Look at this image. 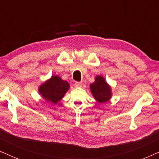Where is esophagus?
I'll return each instance as SVG.
<instances>
[{"label": "esophagus", "instance_id": "34e87169", "mask_svg": "<svg viewBox=\"0 0 159 159\" xmlns=\"http://www.w3.org/2000/svg\"><path fill=\"white\" fill-rule=\"evenodd\" d=\"M75 87H77V88H80V87H82V83L81 82H76L75 83Z\"/></svg>", "mask_w": 159, "mask_h": 159}]
</instances>
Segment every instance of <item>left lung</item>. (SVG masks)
<instances>
[{"label":"left lung","mask_w":159,"mask_h":159,"mask_svg":"<svg viewBox=\"0 0 159 159\" xmlns=\"http://www.w3.org/2000/svg\"><path fill=\"white\" fill-rule=\"evenodd\" d=\"M93 95L99 103H105L111 98V88L101 76H98L95 82L90 84Z\"/></svg>","instance_id":"8db88e82"}]
</instances>
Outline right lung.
<instances>
[{
  "label": "right lung",
  "mask_w": 159,
  "mask_h": 159,
  "mask_svg": "<svg viewBox=\"0 0 159 159\" xmlns=\"http://www.w3.org/2000/svg\"><path fill=\"white\" fill-rule=\"evenodd\" d=\"M69 84L58 76H53L39 88L43 98L53 103H57L68 90Z\"/></svg>",
  "instance_id": "obj_1"
}]
</instances>
